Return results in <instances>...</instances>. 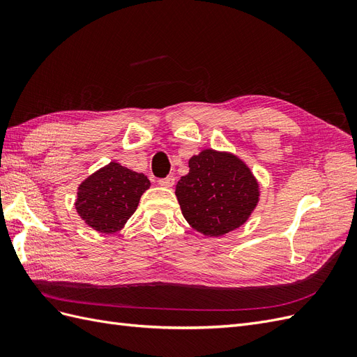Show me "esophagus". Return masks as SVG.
Here are the masks:
<instances>
[{"label":"esophagus","instance_id":"esophagus-1","mask_svg":"<svg viewBox=\"0 0 357 357\" xmlns=\"http://www.w3.org/2000/svg\"><path fill=\"white\" fill-rule=\"evenodd\" d=\"M158 183H159V186H162V188H172V186H174V183H176V178L172 176H168L165 178H160Z\"/></svg>","mask_w":357,"mask_h":357}]
</instances>
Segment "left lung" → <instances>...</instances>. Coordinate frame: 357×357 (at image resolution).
Segmentation results:
<instances>
[{
    "label": "left lung",
    "mask_w": 357,
    "mask_h": 357,
    "mask_svg": "<svg viewBox=\"0 0 357 357\" xmlns=\"http://www.w3.org/2000/svg\"><path fill=\"white\" fill-rule=\"evenodd\" d=\"M252 169L229 152L205 149L189 159V172L176 185L188 223L207 236H222L243 226L259 202Z\"/></svg>",
    "instance_id": "1"
}]
</instances>
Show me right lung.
Here are the masks:
<instances>
[{"label":"right lung","instance_id":"1","mask_svg":"<svg viewBox=\"0 0 357 357\" xmlns=\"http://www.w3.org/2000/svg\"><path fill=\"white\" fill-rule=\"evenodd\" d=\"M150 188L149 178L117 162L100 168L77 189L75 210L82 220L102 234L121 231Z\"/></svg>","mask_w":357,"mask_h":357}]
</instances>
